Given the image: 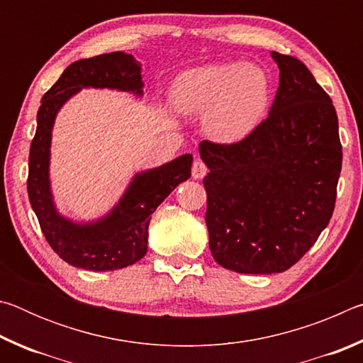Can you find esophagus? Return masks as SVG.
I'll return each mask as SVG.
<instances>
[{
	"mask_svg": "<svg viewBox=\"0 0 363 363\" xmlns=\"http://www.w3.org/2000/svg\"><path fill=\"white\" fill-rule=\"evenodd\" d=\"M206 173H208L206 164L201 162V160H195L194 164H192V177H194V179H203Z\"/></svg>",
	"mask_w": 363,
	"mask_h": 363,
	"instance_id": "esophagus-1",
	"label": "esophagus"
}]
</instances>
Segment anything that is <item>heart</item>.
Instances as JSON below:
<instances>
[{"label": "heart", "instance_id": "b5f03b06", "mask_svg": "<svg viewBox=\"0 0 363 363\" xmlns=\"http://www.w3.org/2000/svg\"><path fill=\"white\" fill-rule=\"evenodd\" d=\"M272 84L253 64H213L182 72L169 91L171 106L182 115L203 113V126L218 143H238L266 115Z\"/></svg>", "mask_w": 363, "mask_h": 363}]
</instances>
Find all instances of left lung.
<instances>
[{
	"label": "left lung",
	"instance_id": "obj_1",
	"mask_svg": "<svg viewBox=\"0 0 363 363\" xmlns=\"http://www.w3.org/2000/svg\"><path fill=\"white\" fill-rule=\"evenodd\" d=\"M280 70L269 116L240 143L201 140L206 225L219 266L279 274L296 264L335 210L342 150L330 96L296 57L270 52Z\"/></svg>",
	"mask_w": 363,
	"mask_h": 363
}]
</instances>
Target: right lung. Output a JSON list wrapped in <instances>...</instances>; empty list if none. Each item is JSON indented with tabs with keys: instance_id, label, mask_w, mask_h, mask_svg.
<instances>
[{
	"instance_id": "1",
	"label": "right lung",
	"mask_w": 363,
	"mask_h": 363,
	"mask_svg": "<svg viewBox=\"0 0 363 363\" xmlns=\"http://www.w3.org/2000/svg\"><path fill=\"white\" fill-rule=\"evenodd\" d=\"M83 88L116 89L138 97L144 94L140 62L123 51L82 59L67 67L43 96L36 115V133L30 145L27 190L51 248L73 267L106 272L143 259L149 245V224L158 205L190 177V153L162 167L140 171L112 210L99 219L77 223L62 216L54 203L49 179L52 128L59 110Z\"/></svg>"
}]
</instances>
